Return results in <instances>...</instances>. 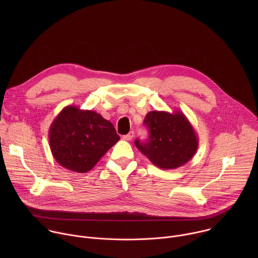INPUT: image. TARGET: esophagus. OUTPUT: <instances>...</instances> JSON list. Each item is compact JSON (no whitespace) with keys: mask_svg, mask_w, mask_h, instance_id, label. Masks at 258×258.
<instances>
[{"mask_svg":"<svg viewBox=\"0 0 258 258\" xmlns=\"http://www.w3.org/2000/svg\"><path fill=\"white\" fill-rule=\"evenodd\" d=\"M133 138H134V132H133V131L130 132L127 135H125V136L122 137V139L125 140V141H131Z\"/></svg>","mask_w":258,"mask_h":258,"instance_id":"34e87169","label":"esophagus"}]
</instances>
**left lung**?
Instances as JSON below:
<instances>
[{"mask_svg": "<svg viewBox=\"0 0 258 258\" xmlns=\"http://www.w3.org/2000/svg\"><path fill=\"white\" fill-rule=\"evenodd\" d=\"M149 130L146 142L135 141L137 148L154 165L174 169L186 164L195 155L199 141L188 118L179 110L172 113L150 111L144 119Z\"/></svg>", "mask_w": 258, "mask_h": 258, "instance_id": "obj_1", "label": "left lung"}]
</instances>
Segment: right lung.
<instances>
[{
	"label": "right lung",
	"mask_w": 258,
	"mask_h": 258,
	"mask_svg": "<svg viewBox=\"0 0 258 258\" xmlns=\"http://www.w3.org/2000/svg\"><path fill=\"white\" fill-rule=\"evenodd\" d=\"M119 139L113 124L101 114L73 105L61 110L49 130L55 160L80 173L91 170Z\"/></svg>",
	"instance_id": "add662e5"
}]
</instances>
